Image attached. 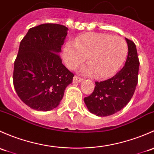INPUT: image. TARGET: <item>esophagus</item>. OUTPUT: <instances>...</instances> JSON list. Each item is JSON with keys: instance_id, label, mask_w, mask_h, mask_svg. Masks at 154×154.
Instances as JSON below:
<instances>
[{"instance_id": "34e87169", "label": "esophagus", "mask_w": 154, "mask_h": 154, "mask_svg": "<svg viewBox=\"0 0 154 154\" xmlns=\"http://www.w3.org/2000/svg\"><path fill=\"white\" fill-rule=\"evenodd\" d=\"M82 80H83V79H82V78L77 76V75H75L73 78V82H82Z\"/></svg>"}]
</instances>
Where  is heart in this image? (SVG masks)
<instances>
[{"instance_id": "b5f03b06", "label": "heart", "mask_w": 154, "mask_h": 154, "mask_svg": "<svg viewBox=\"0 0 154 154\" xmlns=\"http://www.w3.org/2000/svg\"><path fill=\"white\" fill-rule=\"evenodd\" d=\"M128 44L122 38L103 33H88L64 46L63 58L69 69H74L87 57L89 66L83 72H93L97 78H107L115 73L125 61Z\"/></svg>"}]
</instances>
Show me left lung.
Returning a JSON list of instances; mask_svg holds the SVG:
<instances>
[{"label":"left lung","mask_w":154,"mask_h":154,"mask_svg":"<svg viewBox=\"0 0 154 154\" xmlns=\"http://www.w3.org/2000/svg\"><path fill=\"white\" fill-rule=\"evenodd\" d=\"M128 53L125 66L114 76L96 82L91 95L85 98L89 111L98 116H108L124 108L131 101L138 83L139 61L135 44L128 38Z\"/></svg>","instance_id":"left-lung-1"}]
</instances>
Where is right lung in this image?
<instances>
[{"instance_id": "add662e5", "label": "right lung", "mask_w": 154, "mask_h": 154, "mask_svg": "<svg viewBox=\"0 0 154 154\" xmlns=\"http://www.w3.org/2000/svg\"><path fill=\"white\" fill-rule=\"evenodd\" d=\"M65 26L44 23L30 28L20 43L14 63L13 85L21 101L32 109L58 107L74 74L59 53L67 35Z\"/></svg>"}]
</instances>
